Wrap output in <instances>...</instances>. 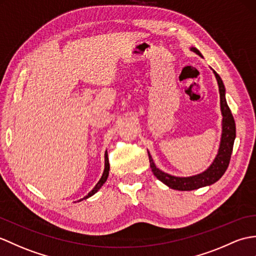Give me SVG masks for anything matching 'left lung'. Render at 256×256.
Instances as JSON below:
<instances>
[{"label":"left lung","instance_id":"1","mask_svg":"<svg viewBox=\"0 0 256 256\" xmlns=\"http://www.w3.org/2000/svg\"><path fill=\"white\" fill-rule=\"evenodd\" d=\"M191 51L195 52L196 54L202 56L200 52L196 49V48H191ZM212 72L216 76L218 87H219V94H220V108H222V140H220V146H219L218 154L215 160H214L212 164H210V167L206 171L202 172V174L193 176L179 178V176H170L168 174H164V171L159 170L156 167L155 164L152 162L150 154L148 152L150 168H152V171L154 172V176H155L158 180L164 183L166 186H168L169 188L174 190H178V191H192V190H196V188L214 184L224 176L230 162L231 154H232V148H234V142L236 138V123H234L232 114H231V111L227 104V101H226V96H224L226 89L224 86V82L220 78V76H219L215 70H212Z\"/></svg>","mask_w":256,"mask_h":256}]
</instances>
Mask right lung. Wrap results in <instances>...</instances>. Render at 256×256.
Returning a JSON list of instances; mask_svg holds the SVG:
<instances>
[{
	"mask_svg": "<svg viewBox=\"0 0 256 256\" xmlns=\"http://www.w3.org/2000/svg\"><path fill=\"white\" fill-rule=\"evenodd\" d=\"M109 170H110V164H109V159H108V154H106H106H104V174H102V176H101V179L99 180V182L96 184V186H94V188H92V191H90L88 193V195L86 196L85 198H90L92 195H94V193H96L98 190L104 186V182L106 181V179H108V176H109Z\"/></svg>",
	"mask_w": 256,
	"mask_h": 256,
	"instance_id": "add662e5",
	"label": "right lung"
}]
</instances>
